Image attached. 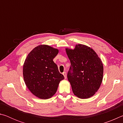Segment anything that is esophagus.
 I'll list each match as a JSON object with an SVG mask.
<instances>
[{
    "mask_svg": "<svg viewBox=\"0 0 123 123\" xmlns=\"http://www.w3.org/2000/svg\"><path fill=\"white\" fill-rule=\"evenodd\" d=\"M62 74L63 75L64 78L66 79V78H67V74H66V72H63V74Z\"/></svg>",
    "mask_w": 123,
    "mask_h": 123,
    "instance_id": "34e87169",
    "label": "esophagus"
}]
</instances>
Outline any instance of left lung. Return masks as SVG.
<instances>
[{"label":"left lung","mask_w":123,"mask_h":123,"mask_svg":"<svg viewBox=\"0 0 123 123\" xmlns=\"http://www.w3.org/2000/svg\"><path fill=\"white\" fill-rule=\"evenodd\" d=\"M70 61L67 78L74 94L80 99L94 95L103 79V64L98 54L91 47L76 44L73 49L66 48Z\"/></svg>","instance_id":"left-lung-1"}]
</instances>
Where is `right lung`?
<instances>
[{
	"instance_id": "1",
	"label": "right lung",
	"mask_w": 123,
	"mask_h": 123,
	"mask_svg": "<svg viewBox=\"0 0 123 123\" xmlns=\"http://www.w3.org/2000/svg\"><path fill=\"white\" fill-rule=\"evenodd\" d=\"M58 53L59 49L41 44L34 48L25 60L23 68L25 84L32 94L39 99L53 97L60 82L64 79L53 61Z\"/></svg>"
}]
</instances>
